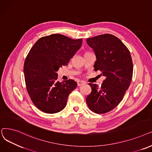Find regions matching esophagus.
Returning <instances> with one entry per match:
<instances>
[{
	"label": "esophagus",
	"mask_w": 152,
	"mask_h": 152,
	"mask_svg": "<svg viewBox=\"0 0 152 152\" xmlns=\"http://www.w3.org/2000/svg\"><path fill=\"white\" fill-rule=\"evenodd\" d=\"M85 83V82H83V81H78L77 82V85L78 86H82V85H84Z\"/></svg>",
	"instance_id": "34e87169"
}]
</instances>
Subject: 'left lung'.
Listing matches in <instances>:
<instances>
[{"instance_id":"8db88e82","label":"left lung","mask_w":152,"mask_h":152,"mask_svg":"<svg viewBox=\"0 0 152 152\" xmlns=\"http://www.w3.org/2000/svg\"><path fill=\"white\" fill-rule=\"evenodd\" d=\"M96 57L95 70L106 77L99 87L89 83L91 92L86 98L90 110L97 114L113 110L122 100L133 74V63L128 48L111 34H100L86 39Z\"/></svg>"}]
</instances>
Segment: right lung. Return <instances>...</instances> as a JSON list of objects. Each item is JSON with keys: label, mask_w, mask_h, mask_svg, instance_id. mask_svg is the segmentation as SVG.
<instances>
[{"label": "right lung", "mask_w": 152, "mask_h": 152, "mask_svg": "<svg viewBox=\"0 0 152 152\" xmlns=\"http://www.w3.org/2000/svg\"><path fill=\"white\" fill-rule=\"evenodd\" d=\"M82 43V39L53 34L39 39L29 51L23 67L26 87L40 111L54 114L66 107L69 94L77 83L72 79L58 82L56 72L67 66Z\"/></svg>", "instance_id": "right-lung-1"}]
</instances>
